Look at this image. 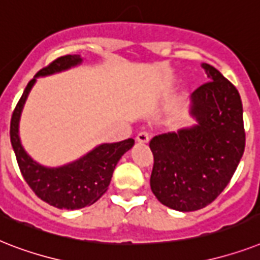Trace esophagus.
<instances>
[{
  "label": "esophagus",
  "mask_w": 260,
  "mask_h": 260,
  "mask_svg": "<svg viewBox=\"0 0 260 260\" xmlns=\"http://www.w3.org/2000/svg\"><path fill=\"white\" fill-rule=\"evenodd\" d=\"M136 140L138 143H147L150 141V134L146 132H141L138 133V136H137Z\"/></svg>",
  "instance_id": "1"
}]
</instances>
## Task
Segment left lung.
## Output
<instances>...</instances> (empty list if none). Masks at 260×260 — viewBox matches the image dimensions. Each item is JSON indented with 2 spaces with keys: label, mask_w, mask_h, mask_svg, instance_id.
<instances>
[{
  "label": "left lung",
  "mask_w": 260,
  "mask_h": 260,
  "mask_svg": "<svg viewBox=\"0 0 260 260\" xmlns=\"http://www.w3.org/2000/svg\"><path fill=\"white\" fill-rule=\"evenodd\" d=\"M208 82L192 94L199 124L150 141V186L161 204L192 212L217 199L231 181L246 146L242 99L236 87L204 63Z\"/></svg>",
  "instance_id": "8db88e82"
}]
</instances>
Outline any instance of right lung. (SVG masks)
Segmentation results:
<instances>
[{
  "mask_svg": "<svg viewBox=\"0 0 260 260\" xmlns=\"http://www.w3.org/2000/svg\"><path fill=\"white\" fill-rule=\"evenodd\" d=\"M80 61L82 59L78 55L60 56L47 67L41 68L35 78L63 71ZM35 80L36 79H32L25 87L10 119V142L22 177L39 199L56 208L79 209L92 205L109 189L118 161L132 149L134 140L128 138L122 142L103 143L83 158L61 168L39 165L25 153L18 138L20 114Z\"/></svg>",
  "mask_w": 260,
  "mask_h": 260,
  "instance_id": "add662e5",
  "label": "right lung"
}]
</instances>
